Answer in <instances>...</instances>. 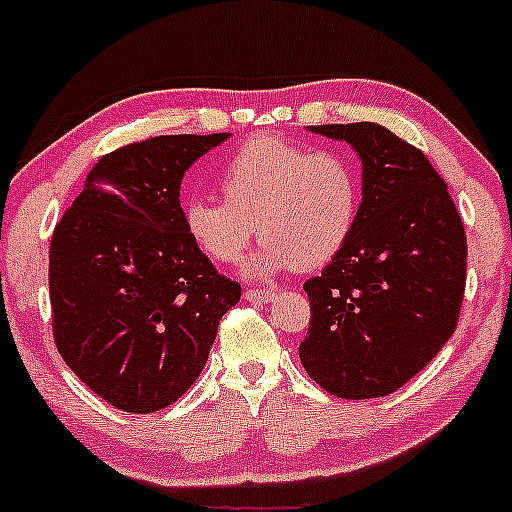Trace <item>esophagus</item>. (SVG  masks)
Wrapping results in <instances>:
<instances>
[{"label": "esophagus", "instance_id": "1", "mask_svg": "<svg viewBox=\"0 0 512 512\" xmlns=\"http://www.w3.org/2000/svg\"><path fill=\"white\" fill-rule=\"evenodd\" d=\"M273 291H261V288H246L244 298L249 300V303H268V300H273Z\"/></svg>", "mask_w": 512, "mask_h": 512}]
</instances>
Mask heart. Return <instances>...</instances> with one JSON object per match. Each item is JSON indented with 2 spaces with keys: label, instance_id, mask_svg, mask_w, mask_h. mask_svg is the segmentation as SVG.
<instances>
[{
  "label": "heart",
  "instance_id": "heart-1",
  "mask_svg": "<svg viewBox=\"0 0 512 512\" xmlns=\"http://www.w3.org/2000/svg\"><path fill=\"white\" fill-rule=\"evenodd\" d=\"M221 199H189L182 224L212 261H241L254 234L258 273L315 271L350 244L362 212V172L340 150H308L258 135L219 170Z\"/></svg>",
  "mask_w": 512,
  "mask_h": 512
}]
</instances>
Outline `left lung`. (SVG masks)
<instances>
[{"mask_svg": "<svg viewBox=\"0 0 512 512\" xmlns=\"http://www.w3.org/2000/svg\"><path fill=\"white\" fill-rule=\"evenodd\" d=\"M362 160V212L350 244L308 278L305 372L342 399L387 397L453 335L466 291V229L419 147L377 123L310 125Z\"/></svg>", "mask_w": 512, "mask_h": 512, "instance_id": "obj_1", "label": "left lung"}]
</instances>
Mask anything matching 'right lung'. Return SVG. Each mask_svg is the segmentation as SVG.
I'll return each mask as SVG.
<instances>
[{"label": "right lung", "mask_w": 512, "mask_h": 512, "mask_svg": "<svg viewBox=\"0 0 512 512\" xmlns=\"http://www.w3.org/2000/svg\"><path fill=\"white\" fill-rule=\"evenodd\" d=\"M229 133L157 135L93 165L49 249L51 330L63 362L115 409L177 402L241 298L182 224L179 184Z\"/></svg>", "instance_id": "1"}]
</instances>
